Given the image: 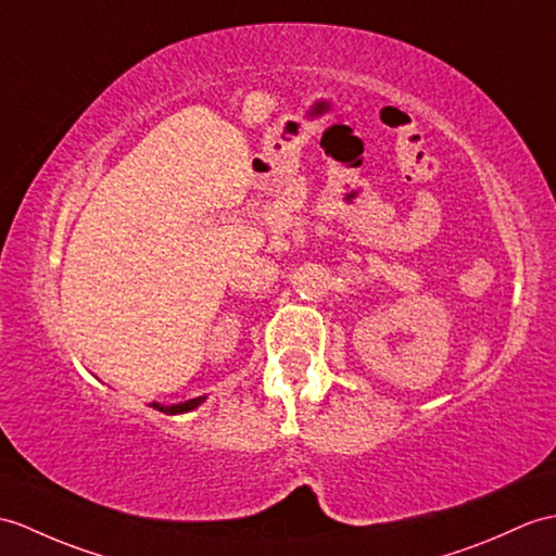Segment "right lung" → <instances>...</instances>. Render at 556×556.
<instances>
[{"label":"right lung","instance_id":"obj_1","mask_svg":"<svg viewBox=\"0 0 556 556\" xmlns=\"http://www.w3.org/2000/svg\"><path fill=\"white\" fill-rule=\"evenodd\" d=\"M205 400V395L201 397H193V400H187V403H179V405H161V403H151L153 409L163 412V415H182V412H191L193 407H199Z\"/></svg>","mask_w":556,"mask_h":556}]
</instances>
